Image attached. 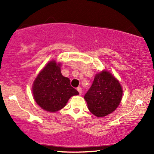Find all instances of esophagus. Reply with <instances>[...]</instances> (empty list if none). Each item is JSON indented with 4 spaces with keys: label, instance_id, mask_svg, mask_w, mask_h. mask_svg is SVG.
Masks as SVG:
<instances>
[{
    "label": "esophagus",
    "instance_id": "34e87169",
    "mask_svg": "<svg viewBox=\"0 0 154 154\" xmlns=\"http://www.w3.org/2000/svg\"><path fill=\"white\" fill-rule=\"evenodd\" d=\"M77 90H78V92H79V94H80V95H81V94H82V88H81V87L77 88Z\"/></svg>",
    "mask_w": 154,
    "mask_h": 154
}]
</instances>
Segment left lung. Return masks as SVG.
I'll use <instances>...</instances> for the list:
<instances>
[{"label":"left lung","mask_w":154,"mask_h":154,"mask_svg":"<svg viewBox=\"0 0 154 154\" xmlns=\"http://www.w3.org/2000/svg\"><path fill=\"white\" fill-rule=\"evenodd\" d=\"M123 89L119 81L107 71L96 74L91 87L85 94L90 112L104 117L115 111L121 103Z\"/></svg>","instance_id":"8db88e82"}]
</instances>
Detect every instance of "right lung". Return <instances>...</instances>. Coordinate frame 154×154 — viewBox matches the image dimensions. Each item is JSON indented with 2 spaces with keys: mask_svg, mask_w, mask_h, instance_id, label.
<instances>
[{
  "mask_svg": "<svg viewBox=\"0 0 154 154\" xmlns=\"http://www.w3.org/2000/svg\"><path fill=\"white\" fill-rule=\"evenodd\" d=\"M60 66L61 63L50 61L38 73L33 84L35 102L49 112L62 109L69 98L79 94V92L71 86L69 79L62 75Z\"/></svg>",
  "mask_w": 154,
  "mask_h": 154,
  "instance_id": "add662e5",
  "label": "right lung"
}]
</instances>
